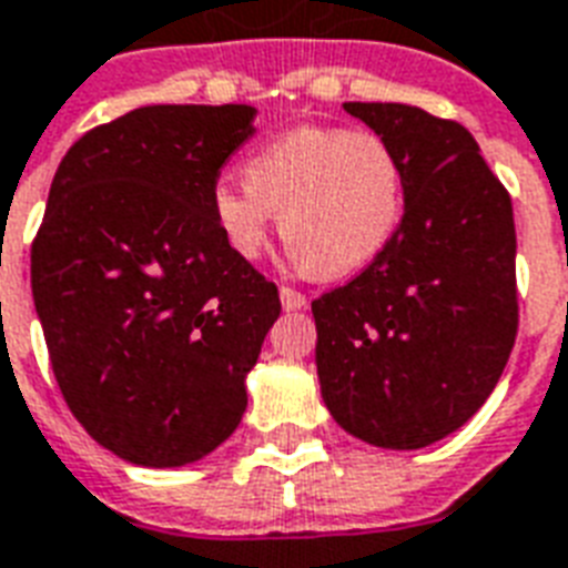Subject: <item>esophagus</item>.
Segmentation results:
<instances>
[{"label":"esophagus","mask_w":568,"mask_h":568,"mask_svg":"<svg viewBox=\"0 0 568 568\" xmlns=\"http://www.w3.org/2000/svg\"><path fill=\"white\" fill-rule=\"evenodd\" d=\"M280 301H283V310H306V303H310L301 292H294L288 285L280 288Z\"/></svg>","instance_id":"1"}]
</instances>
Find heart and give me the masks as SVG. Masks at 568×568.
I'll return each instance as SVG.
<instances>
[{
	"instance_id": "b5f03b06",
	"label": "heart",
	"mask_w": 568,
	"mask_h": 568,
	"mask_svg": "<svg viewBox=\"0 0 568 568\" xmlns=\"http://www.w3.org/2000/svg\"><path fill=\"white\" fill-rule=\"evenodd\" d=\"M244 175L214 181L211 214L246 262L262 255L280 211L285 255L297 271L348 276L387 250L408 207L405 160L378 133L285 130L246 158Z\"/></svg>"
}]
</instances>
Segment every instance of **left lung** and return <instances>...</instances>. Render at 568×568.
<instances>
[{
	"mask_svg": "<svg viewBox=\"0 0 568 568\" xmlns=\"http://www.w3.org/2000/svg\"><path fill=\"white\" fill-rule=\"evenodd\" d=\"M399 151V235L313 301L322 399L348 435L419 449L462 428L504 375L518 333L513 199L458 121L408 103H345Z\"/></svg>",
	"mask_w": 568,
	"mask_h": 568,
	"instance_id": "8db88e82",
	"label": "left lung"
}]
</instances>
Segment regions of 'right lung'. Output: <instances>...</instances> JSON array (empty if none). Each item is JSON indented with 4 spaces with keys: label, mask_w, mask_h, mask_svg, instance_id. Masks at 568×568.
Instances as JSON below:
<instances>
[{
    "label": "right lung",
    "mask_w": 568,
    "mask_h": 568,
    "mask_svg": "<svg viewBox=\"0 0 568 568\" xmlns=\"http://www.w3.org/2000/svg\"><path fill=\"white\" fill-rule=\"evenodd\" d=\"M246 103H158L89 130L55 169L32 297L64 402L130 465L181 467L232 435L280 292L226 246L220 169Z\"/></svg>",
    "instance_id": "obj_1"
}]
</instances>
